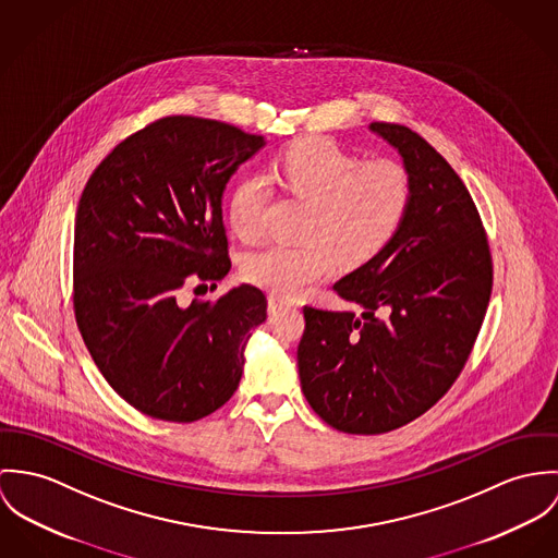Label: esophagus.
<instances>
[{
    "label": "esophagus",
    "mask_w": 558,
    "mask_h": 558,
    "mask_svg": "<svg viewBox=\"0 0 558 558\" xmlns=\"http://www.w3.org/2000/svg\"><path fill=\"white\" fill-rule=\"evenodd\" d=\"M287 306H291V304L287 300L278 298V295H269V300H267L269 312H278V310L287 308Z\"/></svg>",
    "instance_id": "obj_1"
}]
</instances>
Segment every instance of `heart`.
I'll list each match as a JSON object with an SVG mask.
<instances>
[{"mask_svg":"<svg viewBox=\"0 0 558 558\" xmlns=\"http://www.w3.org/2000/svg\"><path fill=\"white\" fill-rule=\"evenodd\" d=\"M271 178L312 205L306 246H269L248 254L244 276L278 295L298 298L327 280L336 260L357 267L389 244L411 205V178L393 160L362 162L325 141L293 143L271 169ZM260 178H244L229 198V225L246 242L260 235L265 205Z\"/></svg>","mask_w":558,"mask_h":558,"instance_id":"1","label":"heart"}]
</instances>
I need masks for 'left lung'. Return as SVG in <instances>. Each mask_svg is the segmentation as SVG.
I'll list each match as a JSON object with an SVG mask.
<instances>
[{
	"label": "left lung",
	"instance_id": "left-lung-1",
	"mask_svg": "<svg viewBox=\"0 0 558 558\" xmlns=\"http://www.w3.org/2000/svg\"><path fill=\"white\" fill-rule=\"evenodd\" d=\"M411 178L389 244L333 291L362 308H304L298 347L314 413L349 434L396 430L434 407L464 368L493 291L477 207L449 162L411 128L374 122Z\"/></svg>",
	"mask_w": 558,
	"mask_h": 558
}]
</instances>
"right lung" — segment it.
<instances>
[{"mask_svg": "<svg viewBox=\"0 0 558 558\" xmlns=\"http://www.w3.org/2000/svg\"><path fill=\"white\" fill-rule=\"evenodd\" d=\"M265 136L175 116L120 143L92 173L74 222V314L87 351L136 411L187 424L238 389L263 291L178 302L190 280H222L231 260L222 194Z\"/></svg>", "mask_w": 558, "mask_h": 558, "instance_id": "obj_1", "label": "right lung"}]
</instances>
